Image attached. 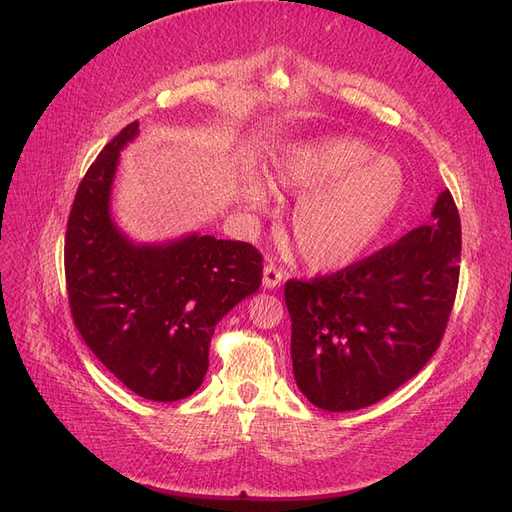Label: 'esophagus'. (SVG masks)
Listing matches in <instances>:
<instances>
[{
    "mask_svg": "<svg viewBox=\"0 0 512 512\" xmlns=\"http://www.w3.org/2000/svg\"><path fill=\"white\" fill-rule=\"evenodd\" d=\"M283 277H285V272L281 268H277L274 264H266V268H264V287H268V290H274V287L281 285Z\"/></svg>",
    "mask_w": 512,
    "mask_h": 512,
    "instance_id": "1",
    "label": "esophagus"
}]
</instances>
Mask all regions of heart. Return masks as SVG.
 <instances>
[{
    "label": "heart",
    "mask_w": 512,
    "mask_h": 512,
    "mask_svg": "<svg viewBox=\"0 0 512 512\" xmlns=\"http://www.w3.org/2000/svg\"><path fill=\"white\" fill-rule=\"evenodd\" d=\"M279 188L303 196L292 216L298 255L313 270H344L370 251L396 216L404 170L376 155L368 140L326 136L296 144L272 175ZM244 201L266 207V192L248 183Z\"/></svg>",
    "instance_id": "b5f03b06"
}]
</instances>
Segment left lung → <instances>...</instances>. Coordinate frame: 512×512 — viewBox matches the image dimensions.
I'll return each mask as SVG.
<instances>
[{
  "instance_id": "1",
  "label": "left lung",
  "mask_w": 512,
  "mask_h": 512,
  "mask_svg": "<svg viewBox=\"0 0 512 512\" xmlns=\"http://www.w3.org/2000/svg\"><path fill=\"white\" fill-rule=\"evenodd\" d=\"M450 190L428 225L357 264L285 283L298 389L318 409L357 411L389 396L435 355L461 272Z\"/></svg>"
}]
</instances>
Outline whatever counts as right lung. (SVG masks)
<instances>
[{
    "mask_svg": "<svg viewBox=\"0 0 512 512\" xmlns=\"http://www.w3.org/2000/svg\"><path fill=\"white\" fill-rule=\"evenodd\" d=\"M138 121L90 164L67 222L64 274L73 322L119 381L153 402L188 398L209 368L216 324L259 290L253 244L192 233L168 244H134L110 216L121 149Z\"/></svg>",
    "mask_w": 512,
    "mask_h": 512,
    "instance_id": "add662e5",
    "label": "right lung"
}]
</instances>
